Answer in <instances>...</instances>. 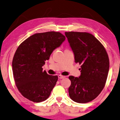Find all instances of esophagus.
Instances as JSON below:
<instances>
[{
  "label": "esophagus",
  "mask_w": 120,
  "mask_h": 120,
  "mask_svg": "<svg viewBox=\"0 0 120 120\" xmlns=\"http://www.w3.org/2000/svg\"><path fill=\"white\" fill-rule=\"evenodd\" d=\"M58 79H64V78H65V76H63L61 75H59L58 76Z\"/></svg>",
  "instance_id": "esophagus-1"
}]
</instances>
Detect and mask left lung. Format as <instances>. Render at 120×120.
<instances>
[{
	"instance_id": "obj_1",
	"label": "left lung",
	"mask_w": 120,
	"mask_h": 120,
	"mask_svg": "<svg viewBox=\"0 0 120 120\" xmlns=\"http://www.w3.org/2000/svg\"><path fill=\"white\" fill-rule=\"evenodd\" d=\"M74 55L76 63L81 64L79 77L70 76L71 99L86 103L95 99L104 87L109 62L106 51L98 39L87 32L65 33Z\"/></svg>"
}]
</instances>
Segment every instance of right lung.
Wrapping results in <instances>:
<instances>
[{"label":"right lung","instance_id":"obj_1","mask_svg":"<svg viewBox=\"0 0 120 120\" xmlns=\"http://www.w3.org/2000/svg\"><path fill=\"white\" fill-rule=\"evenodd\" d=\"M65 40L60 32L36 33L17 48L12 62L13 75L19 91L26 98L39 103L49 97L58 76L49 75L42 67Z\"/></svg>","mask_w":120,"mask_h":120}]
</instances>
